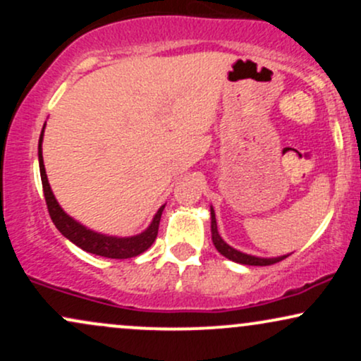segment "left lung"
Returning a JSON list of instances; mask_svg holds the SVG:
<instances>
[{
  "instance_id": "8db88e82",
  "label": "left lung",
  "mask_w": 361,
  "mask_h": 361,
  "mask_svg": "<svg viewBox=\"0 0 361 361\" xmlns=\"http://www.w3.org/2000/svg\"><path fill=\"white\" fill-rule=\"evenodd\" d=\"M210 215H212V241H214V246L217 247V251L221 252L222 256H226V258L235 261V263H241V264H250V267H268V264H275L279 263V261L285 259L287 256H280V258H256V256H251V255H244V252L234 250V247H231L229 244L224 243V239L219 235L217 233V221H215V214H214V209H210Z\"/></svg>"
}]
</instances>
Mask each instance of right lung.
<instances>
[{
    "label": "right lung",
    "instance_id": "obj_1",
    "mask_svg": "<svg viewBox=\"0 0 361 361\" xmlns=\"http://www.w3.org/2000/svg\"><path fill=\"white\" fill-rule=\"evenodd\" d=\"M42 137H44V130L39 139L40 178H42L44 197H45V204H47L49 215H51L54 226L59 229V233L64 235V238H68L69 241L76 244L78 247H81L82 251L91 252V255L103 256V258H111V259L134 258V256H137L140 252L149 250L151 244L156 241L157 229H159L161 214H163L164 205L157 210L154 219H152L151 226H149L142 234L132 235V238H114V235L98 234V233H93V231L86 229V227L81 226L80 222H76L73 217H69V215L61 209L59 204H57L56 197H54L51 185H49L47 175H45V168H44Z\"/></svg>",
    "mask_w": 361,
    "mask_h": 361
}]
</instances>
